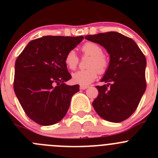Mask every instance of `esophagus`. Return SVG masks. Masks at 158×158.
<instances>
[{
    "mask_svg": "<svg viewBox=\"0 0 158 158\" xmlns=\"http://www.w3.org/2000/svg\"><path fill=\"white\" fill-rule=\"evenodd\" d=\"M89 86H87V85H81L80 86H79V89H82V90H84V89H86L87 88H88Z\"/></svg>",
    "mask_w": 158,
    "mask_h": 158,
    "instance_id": "obj_1",
    "label": "esophagus"
}]
</instances>
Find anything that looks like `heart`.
Returning a JSON list of instances; mask_svg holds the SVG:
<instances>
[{
  "mask_svg": "<svg viewBox=\"0 0 158 158\" xmlns=\"http://www.w3.org/2000/svg\"><path fill=\"white\" fill-rule=\"evenodd\" d=\"M81 51L84 56H90L87 62L88 69L79 70L72 75V80L74 83L82 85L90 84L96 79L98 73L104 74L109 66L108 57L103 53V48L94 42H86L81 47ZM79 58L74 50H69L66 54L64 63L66 67L71 70L76 69Z\"/></svg>",
  "mask_w": 158,
  "mask_h": 158,
  "instance_id": "obj_1",
  "label": "heart"
}]
</instances>
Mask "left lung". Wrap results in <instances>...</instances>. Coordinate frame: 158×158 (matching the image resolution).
<instances>
[{
  "label": "left lung",
  "mask_w": 158,
  "mask_h": 158,
  "mask_svg": "<svg viewBox=\"0 0 158 158\" xmlns=\"http://www.w3.org/2000/svg\"><path fill=\"white\" fill-rule=\"evenodd\" d=\"M85 38L102 46L110 55L109 69L101 80L107 84L96 86L94 109L105 120L123 122L135 112L145 92V56L133 40L117 32Z\"/></svg>",
  "instance_id": "obj_1"
}]
</instances>
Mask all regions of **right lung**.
Returning a JSON list of instances; mask_svg holds the SVG:
<instances>
[{
	"mask_svg": "<svg viewBox=\"0 0 158 158\" xmlns=\"http://www.w3.org/2000/svg\"><path fill=\"white\" fill-rule=\"evenodd\" d=\"M82 36H45L31 40L15 62L14 89L27 115L39 125H52L64 118L79 85H67L72 78L66 54Z\"/></svg>",
	"mask_w": 158,
	"mask_h": 158,
	"instance_id": "right-lung-1",
	"label": "right lung"
}]
</instances>
